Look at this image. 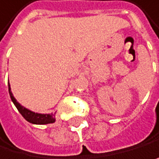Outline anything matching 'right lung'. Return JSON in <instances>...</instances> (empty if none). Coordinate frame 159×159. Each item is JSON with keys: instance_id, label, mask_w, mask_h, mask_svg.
Wrapping results in <instances>:
<instances>
[{"instance_id": "add662e5", "label": "right lung", "mask_w": 159, "mask_h": 159, "mask_svg": "<svg viewBox=\"0 0 159 159\" xmlns=\"http://www.w3.org/2000/svg\"><path fill=\"white\" fill-rule=\"evenodd\" d=\"M8 92H10V96L11 98L12 102L15 103L16 107L17 108L19 113L22 115V117L26 121L30 122V123H32V124H50L55 122V115L54 114H38V113H34L32 111H30V110L22 107L20 104L16 100V98L13 97L12 93L11 91L10 84H8Z\"/></svg>"}]
</instances>
